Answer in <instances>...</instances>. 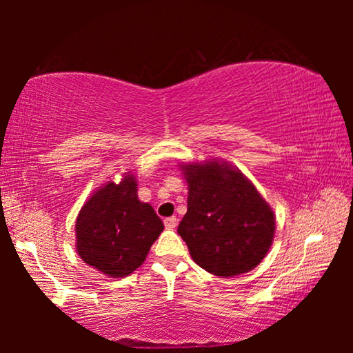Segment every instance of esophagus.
Returning a JSON list of instances; mask_svg holds the SVG:
<instances>
[{"label": "esophagus", "instance_id": "esophagus-1", "mask_svg": "<svg viewBox=\"0 0 353 353\" xmlns=\"http://www.w3.org/2000/svg\"><path fill=\"white\" fill-rule=\"evenodd\" d=\"M176 224H177V218L176 216H170V218L165 219V227H166V229L172 230L176 227Z\"/></svg>", "mask_w": 353, "mask_h": 353}]
</instances>
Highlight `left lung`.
Segmentation results:
<instances>
[{
  "label": "left lung",
  "instance_id": "1",
  "mask_svg": "<svg viewBox=\"0 0 353 353\" xmlns=\"http://www.w3.org/2000/svg\"><path fill=\"white\" fill-rule=\"evenodd\" d=\"M181 168L188 185V208L177 232L191 259L219 277L252 271L276 234L270 204L234 165L210 160Z\"/></svg>",
  "mask_w": 353,
  "mask_h": 353
}]
</instances>
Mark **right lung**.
Wrapping results in <instances>:
<instances>
[{
	"mask_svg": "<svg viewBox=\"0 0 353 353\" xmlns=\"http://www.w3.org/2000/svg\"><path fill=\"white\" fill-rule=\"evenodd\" d=\"M162 232V219L139 199L135 176L126 172L121 182H107L82 205L76 219V249L99 272L126 277L143 265Z\"/></svg>",
	"mask_w": 353,
	"mask_h": 353,
	"instance_id": "right-lung-1",
	"label": "right lung"
}]
</instances>
